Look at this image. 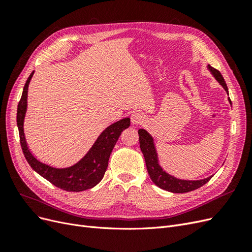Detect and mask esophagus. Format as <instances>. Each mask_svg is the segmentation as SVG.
Returning <instances> with one entry per match:
<instances>
[{
    "mask_svg": "<svg viewBox=\"0 0 252 252\" xmlns=\"http://www.w3.org/2000/svg\"><path fill=\"white\" fill-rule=\"evenodd\" d=\"M145 120V117L144 114L140 111H134L132 114H131V123L133 125H139V124H142L143 122Z\"/></svg>",
    "mask_w": 252,
    "mask_h": 252,
    "instance_id": "1",
    "label": "esophagus"
}]
</instances>
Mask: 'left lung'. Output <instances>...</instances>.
Masks as SVG:
<instances>
[{
  "label": "left lung",
  "mask_w": 252,
  "mask_h": 252,
  "mask_svg": "<svg viewBox=\"0 0 252 252\" xmlns=\"http://www.w3.org/2000/svg\"><path fill=\"white\" fill-rule=\"evenodd\" d=\"M207 68L213 77H215V79L220 83V85L225 89V91L228 94V88L224 81L223 75L220 74L219 70L215 69V68L211 67L210 65H207ZM228 101H229L231 105V101L229 97H228ZM139 139H140L141 151L143 152L148 174L151 181L154 182L158 187L173 193H184V192L192 191V190L202 187L212 178V175H210V177L205 178L203 180L191 181V180H181L173 177V175L167 173L162 168V166L159 165L158 152H157V148H156L155 141H154V138H152V135L145 130V129H139Z\"/></svg>",
  "instance_id": "obj_1"
}]
</instances>
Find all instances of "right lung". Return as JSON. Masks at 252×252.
<instances>
[{"label":"right lung","instance_id":"obj_1","mask_svg":"<svg viewBox=\"0 0 252 252\" xmlns=\"http://www.w3.org/2000/svg\"><path fill=\"white\" fill-rule=\"evenodd\" d=\"M33 75V71L27 79L22 97L18 105L17 124L20 133V143L28 164L44 179L55 186L66 191L80 192L94 187L100 183L107 169L111 151L119 140L122 131L130 126V119H122L108 126L98 135V138L78 163L66 168H56L36 159L28 149L24 134V119L27 110L28 85Z\"/></svg>","mask_w":252,"mask_h":252}]
</instances>
